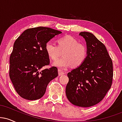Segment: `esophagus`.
<instances>
[{
  "label": "esophagus",
  "instance_id": "1",
  "mask_svg": "<svg viewBox=\"0 0 122 122\" xmlns=\"http://www.w3.org/2000/svg\"><path fill=\"white\" fill-rule=\"evenodd\" d=\"M58 75H59V76L64 75V74L65 73V72H63L62 70H61V69H58Z\"/></svg>",
  "mask_w": 122,
  "mask_h": 122
}]
</instances>
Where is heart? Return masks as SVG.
<instances>
[{
  "label": "heart",
  "mask_w": 122,
  "mask_h": 122,
  "mask_svg": "<svg viewBox=\"0 0 122 122\" xmlns=\"http://www.w3.org/2000/svg\"><path fill=\"white\" fill-rule=\"evenodd\" d=\"M58 46L52 42L48 41L45 44V49L49 57L56 60L64 52V57L54 61L53 65L61 69H67L73 65L77 67L82 65L87 56V48L84 43L78 42L72 36H68L60 38L57 40Z\"/></svg>",
  "instance_id": "heart-1"
}]
</instances>
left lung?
<instances>
[{
  "label": "left lung",
  "instance_id": "obj_1",
  "mask_svg": "<svg viewBox=\"0 0 122 122\" xmlns=\"http://www.w3.org/2000/svg\"><path fill=\"white\" fill-rule=\"evenodd\" d=\"M87 56L83 64L68 73L66 86L68 100L75 106L89 107L103 100L112 82V61L103 43L92 33L81 32Z\"/></svg>",
  "mask_w": 122,
  "mask_h": 122
}]
</instances>
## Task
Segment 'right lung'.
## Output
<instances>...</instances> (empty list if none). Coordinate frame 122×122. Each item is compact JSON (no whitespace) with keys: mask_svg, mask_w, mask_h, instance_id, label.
I'll return each instance as SVG.
<instances>
[{"mask_svg":"<svg viewBox=\"0 0 122 122\" xmlns=\"http://www.w3.org/2000/svg\"><path fill=\"white\" fill-rule=\"evenodd\" d=\"M61 31L49 27L28 29L16 39L10 57L9 75L18 94L25 99L35 100L44 95L46 87L58 76V69L49 65L45 44Z\"/></svg>","mask_w":122,"mask_h":122,"instance_id":"1","label":"right lung"}]
</instances>
